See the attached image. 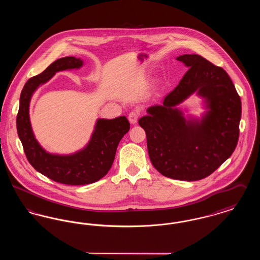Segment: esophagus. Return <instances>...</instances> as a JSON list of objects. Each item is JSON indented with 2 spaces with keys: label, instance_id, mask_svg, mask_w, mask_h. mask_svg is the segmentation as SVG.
Wrapping results in <instances>:
<instances>
[{
  "label": "esophagus",
  "instance_id": "esophagus-1",
  "mask_svg": "<svg viewBox=\"0 0 260 260\" xmlns=\"http://www.w3.org/2000/svg\"><path fill=\"white\" fill-rule=\"evenodd\" d=\"M128 121L131 124H135L138 121V112L133 111L128 114Z\"/></svg>",
  "mask_w": 260,
  "mask_h": 260
}]
</instances>
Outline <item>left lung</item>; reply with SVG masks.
<instances>
[{
	"label": "left lung",
	"mask_w": 260,
	"mask_h": 260,
	"mask_svg": "<svg viewBox=\"0 0 260 260\" xmlns=\"http://www.w3.org/2000/svg\"><path fill=\"white\" fill-rule=\"evenodd\" d=\"M188 69L161 105L150 106L138 124L145 131L149 157L162 175L178 180L203 179L234 152L242 104L230 77L198 54L176 57ZM195 92L205 111L184 116L177 105Z\"/></svg>",
	"instance_id": "1"
}]
</instances>
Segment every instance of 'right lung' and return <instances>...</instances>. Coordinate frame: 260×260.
Masks as SVG:
<instances>
[{
  "instance_id": "obj_1",
  "label": "right lung",
  "mask_w": 260,
  "mask_h": 260,
  "mask_svg": "<svg viewBox=\"0 0 260 260\" xmlns=\"http://www.w3.org/2000/svg\"><path fill=\"white\" fill-rule=\"evenodd\" d=\"M84 60L65 56L51 63L41 74L27 81L19 99L16 127L25 155L32 167L50 179L68 185H85L104 177L115 159L117 147L129 131L124 116L115 119H98L87 144L71 154L50 153L34 135L29 115L30 102L39 87L48 83L57 72L80 69Z\"/></svg>"
}]
</instances>
